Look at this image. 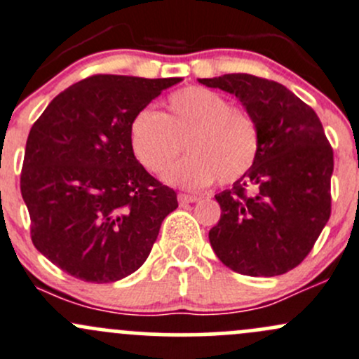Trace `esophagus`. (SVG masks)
I'll return each mask as SVG.
<instances>
[{"mask_svg":"<svg viewBox=\"0 0 359 359\" xmlns=\"http://www.w3.org/2000/svg\"><path fill=\"white\" fill-rule=\"evenodd\" d=\"M178 201L181 204H191V202H197L198 197H195V195H188V194H180Z\"/></svg>","mask_w":359,"mask_h":359,"instance_id":"1","label":"esophagus"}]
</instances>
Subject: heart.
<instances>
[{"label":"heart","mask_w":359,"mask_h":359,"mask_svg":"<svg viewBox=\"0 0 359 359\" xmlns=\"http://www.w3.org/2000/svg\"><path fill=\"white\" fill-rule=\"evenodd\" d=\"M184 149L190 154L165 175L171 184L204 188L217 180L231 184L252 169L259 154V128L252 114L217 91L184 86L165 100V112L143 109L129 124L136 161L161 175Z\"/></svg>","instance_id":"b5f03b06"}]
</instances>
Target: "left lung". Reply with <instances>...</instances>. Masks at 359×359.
Masks as SVG:
<instances>
[{
    "label": "left lung",
    "mask_w": 359,
    "mask_h": 359,
    "mask_svg": "<svg viewBox=\"0 0 359 359\" xmlns=\"http://www.w3.org/2000/svg\"><path fill=\"white\" fill-rule=\"evenodd\" d=\"M235 95L259 128V154L233 188L216 195L210 228L223 264L249 276H276L301 264L332 210L334 150L316 112L283 84L250 74L198 79Z\"/></svg>",
    "instance_id": "8db88e82"
}]
</instances>
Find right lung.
I'll return each instance as SVG.
<instances>
[{
  "label": "right lung",
  "mask_w": 359,
  "mask_h": 359,
  "mask_svg": "<svg viewBox=\"0 0 359 359\" xmlns=\"http://www.w3.org/2000/svg\"><path fill=\"white\" fill-rule=\"evenodd\" d=\"M180 81L97 74L62 91L32 124L20 175L31 238L74 278L109 283L135 273L178 207L176 191L136 161L129 124Z\"/></svg>",
  "instance_id": "right-lung-1"
}]
</instances>
